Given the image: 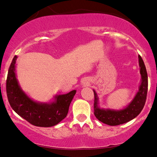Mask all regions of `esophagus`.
I'll list each match as a JSON object with an SVG mask.
<instances>
[{"mask_svg": "<svg viewBox=\"0 0 157 157\" xmlns=\"http://www.w3.org/2000/svg\"><path fill=\"white\" fill-rule=\"evenodd\" d=\"M88 85H89V82H88L87 81L84 80V81L82 82V85H84V86H87Z\"/></svg>", "mask_w": 157, "mask_h": 157, "instance_id": "obj_1", "label": "esophagus"}]
</instances>
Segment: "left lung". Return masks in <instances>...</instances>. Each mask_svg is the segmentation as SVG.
Segmentation results:
<instances>
[{"label": "left lung", "mask_w": 157, "mask_h": 157, "mask_svg": "<svg viewBox=\"0 0 157 157\" xmlns=\"http://www.w3.org/2000/svg\"><path fill=\"white\" fill-rule=\"evenodd\" d=\"M138 57L142 79L138 92L127 107L122 109L100 108L99 106V98L95 90H93L94 94V114L99 121L110 126L120 125L133 120L142 112L147 99L148 76L144 61L140 56Z\"/></svg>", "instance_id": "left-lung-1"}]
</instances>
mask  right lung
Masks as SVG:
<instances>
[{
	"label": "right lung",
	"instance_id": "right-lung-1",
	"mask_svg": "<svg viewBox=\"0 0 157 157\" xmlns=\"http://www.w3.org/2000/svg\"><path fill=\"white\" fill-rule=\"evenodd\" d=\"M17 58V56L13 57L6 80V93L10 107L19 116L33 125L50 127L57 124L67 116L76 90L65 94H56L54 101L50 102L34 101L21 89L17 81L15 73Z\"/></svg>",
	"mask_w": 157,
	"mask_h": 157
}]
</instances>
